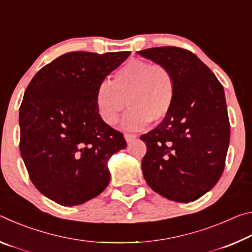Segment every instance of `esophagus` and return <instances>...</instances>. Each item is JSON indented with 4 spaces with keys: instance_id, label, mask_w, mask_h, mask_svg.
<instances>
[{
    "instance_id": "34e87169",
    "label": "esophagus",
    "mask_w": 252,
    "mask_h": 252,
    "mask_svg": "<svg viewBox=\"0 0 252 252\" xmlns=\"http://www.w3.org/2000/svg\"><path fill=\"white\" fill-rule=\"evenodd\" d=\"M125 138H126V142H127V143H130V142L133 141V140H135V139H136V134L126 133V134H125Z\"/></svg>"
}]
</instances>
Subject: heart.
Masks as SVG:
<instances>
[{"instance_id": "1", "label": "heart", "mask_w": 252, "mask_h": 252, "mask_svg": "<svg viewBox=\"0 0 252 252\" xmlns=\"http://www.w3.org/2000/svg\"><path fill=\"white\" fill-rule=\"evenodd\" d=\"M176 93V76L168 66L132 59L119 67L110 82H102L97 87L95 105L103 122L114 126L127 104L130 109L121 126L126 130L136 131L150 121L163 120L172 109Z\"/></svg>"}]
</instances>
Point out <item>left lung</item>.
I'll list each match as a JSON object with an SVG mask.
<instances>
[{"instance_id": "obj_1", "label": "left lung", "mask_w": 252, "mask_h": 252, "mask_svg": "<svg viewBox=\"0 0 252 252\" xmlns=\"http://www.w3.org/2000/svg\"><path fill=\"white\" fill-rule=\"evenodd\" d=\"M176 76L171 111L156 129L141 135L147 153L142 171L162 197L190 202L211 190L222 176L230 141L222 84L197 55L177 46L138 52Z\"/></svg>"}]
</instances>
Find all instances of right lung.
Listing matches in <instances>:
<instances>
[{"label":"right lung","mask_w":252,"mask_h":252,"mask_svg":"<svg viewBox=\"0 0 252 252\" xmlns=\"http://www.w3.org/2000/svg\"><path fill=\"white\" fill-rule=\"evenodd\" d=\"M131 52L61 55L33 76L20 106V151L30 179L61 206L82 204L110 182L106 162L126 147L95 105L97 87Z\"/></svg>","instance_id":"obj_1"}]
</instances>
